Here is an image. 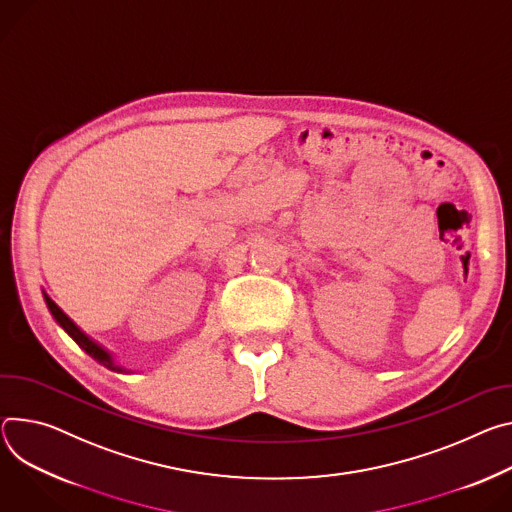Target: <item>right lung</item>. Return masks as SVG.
Returning <instances> with one entry per match:
<instances>
[{
	"label": "right lung",
	"mask_w": 512,
	"mask_h": 512,
	"mask_svg": "<svg viewBox=\"0 0 512 512\" xmlns=\"http://www.w3.org/2000/svg\"><path fill=\"white\" fill-rule=\"evenodd\" d=\"M44 300H46V306H49L51 314L55 316V320L65 329V333H67L87 355H91L96 361H100L104 367H108V369H112V371H120V374H122V371H126L122 365H118V363L114 361L112 353H108V351H106L102 345H98L94 339H89V337L77 327V324H75L49 296H46V294H44Z\"/></svg>",
	"instance_id": "obj_1"
}]
</instances>
